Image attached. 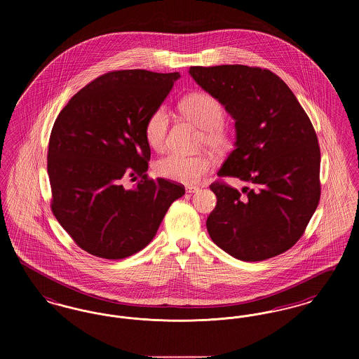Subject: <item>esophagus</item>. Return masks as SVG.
<instances>
[{"label": "esophagus", "mask_w": 359, "mask_h": 359, "mask_svg": "<svg viewBox=\"0 0 359 359\" xmlns=\"http://www.w3.org/2000/svg\"><path fill=\"white\" fill-rule=\"evenodd\" d=\"M201 188L196 187V186H187L186 187V191H187L188 194H195V192H198Z\"/></svg>", "instance_id": "34e87169"}]
</instances>
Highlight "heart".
Listing matches in <instances>:
<instances>
[{"mask_svg":"<svg viewBox=\"0 0 359 359\" xmlns=\"http://www.w3.org/2000/svg\"><path fill=\"white\" fill-rule=\"evenodd\" d=\"M182 110L189 120L202 128V142L207 147L223 151L230 144V135L223 126L224 109L222 103L207 93H194L182 102ZM170 116L164 106L154 109L145 121L144 135L151 148L163 149L168 130ZM211 168L208 157L203 154H170L156 161V172L173 182L192 184L199 182Z\"/></svg>","mask_w":359,"mask_h":359,"instance_id":"obj_1","label":"heart"}]
</instances>
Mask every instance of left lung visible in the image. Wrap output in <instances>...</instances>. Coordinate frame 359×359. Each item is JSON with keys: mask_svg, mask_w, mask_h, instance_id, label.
Listing matches in <instances>:
<instances>
[{"mask_svg": "<svg viewBox=\"0 0 359 359\" xmlns=\"http://www.w3.org/2000/svg\"><path fill=\"white\" fill-rule=\"evenodd\" d=\"M189 75L236 121V148L214 182L217 205L207 218L214 243L242 261L290 249L304 234L320 199V148L307 113L272 71L242 65L189 67Z\"/></svg>", "mask_w": 359, "mask_h": 359, "instance_id": "1", "label": "left lung"}]
</instances>
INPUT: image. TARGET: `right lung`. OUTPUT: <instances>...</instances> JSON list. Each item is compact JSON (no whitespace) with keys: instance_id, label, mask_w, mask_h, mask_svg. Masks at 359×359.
<instances>
[{"instance_id":"add662e5","label":"right lung","mask_w":359,"mask_h":359,"mask_svg":"<svg viewBox=\"0 0 359 359\" xmlns=\"http://www.w3.org/2000/svg\"><path fill=\"white\" fill-rule=\"evenodd\" d=\"M179 72L121 69L78 91L59 113L48 145L51 208L75 243L93 256L121 259L154 239L182 184L149 179L145 121ZM140 177L135 189L121 186Z\"/></svg>"}]
</instances>
